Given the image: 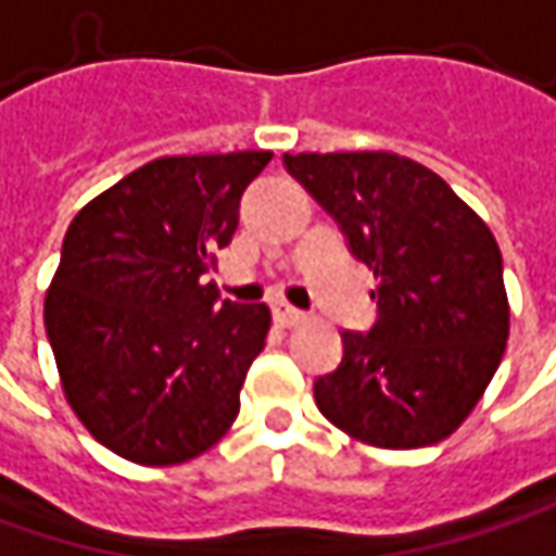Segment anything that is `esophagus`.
<instances>
[{
    "instance_id": "1",
    "label": "esophagus",
    "mask_w": 556,
    "mask_h": 556,
    "mask_svg": "<svg viewBox=\"0 0 556 556\" xmlns=\"http://www.w3.org/2000/svg\"><path fill=\"white\" fill-rule=\"evenodd\" d=\"M271 316H275V321H278L281 328H291V325H300V321L306 319L303 309H296V306L285 303V300H275V303H271Z\"/></svg>"
}]
</instances>
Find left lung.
<instances>
[{
  "mask_svg": "<svg viewBox=\"0 0 556 556\" xmlns=\"http://www.w3.org/2000/svg\"><path fill=\"white\" fill-rule=\"evenodd\" d=\"M285 168L375 271V321L313 391L321 416L388 451L459 429L510 331L504 260L488 225L431 168L397 153H285Z\"/></svg>",
  "mask_w": 556,
  "mask_h": 556,
  "instance_id": "left-lung-1",
  "label": "left lung"
}]
</instances>
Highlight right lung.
<instances>
[{"mask_svg": "<svg viewBox=\"0 0 556 556\" xmlns=\"http://www.w3.org/2000/svg\"><path fill=\"white\" fill-rule=\"evenodd\" d=\"M268 162L263 150L153 159L74 215L46 338L71 409L118 457L184 463L237 419L271 316L200 278Z\"/></svg>", "mask_w": 556, "mask_h": 556, "instance_id": "right-lung-1", "label": "right lung"}]
</instances>
